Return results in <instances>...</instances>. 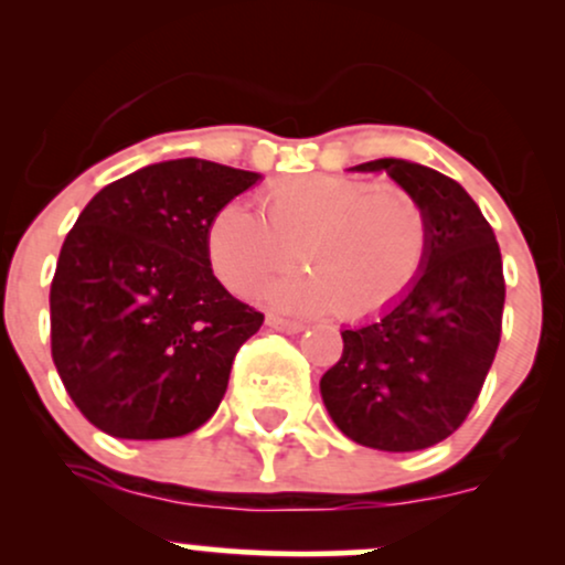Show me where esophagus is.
Listing matches in <instances>:
<instances>
[{"label": "esophagus", "mask_w": 565, "mask_h": 565, "mask_svg": "<svg viewBox=\"0 0 565 565\" xmlns=\"http://www.w3.org/2000/svg\"><path fill=\"white\" fill-rule=\"evenodd\" d=\"M270 329H276V332H287V334H297L302 332L305 323L302 321H291V319H284V316H276V313H268V319H265Z\"/></svg>", "instance_id": "1"}]
</instances>
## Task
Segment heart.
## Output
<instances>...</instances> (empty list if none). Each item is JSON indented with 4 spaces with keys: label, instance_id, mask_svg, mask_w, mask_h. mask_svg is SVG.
I'll return each instance as SVG.
<instances>
[{
    "label": "heart",
    "instance_id": "b5f03b06",
    "mask_svg": "<svg viewBox=\"0 0 565 565\" xmlns=\"http://www.w3.org/2000/svg\"><path fill=\"white\" fill-rule=\"evenodd\" d=\"M430 249L423 201L398 183L308 174L260 196V217L228 204L206 236L212 270L238 297L268 291L284 310H329L345 321L387 310L412 289Z\"/></svg>",
    "mask_w": 565,
    "mask_h": 565
}]
</instances>
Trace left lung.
I'll return each instance as SVG.
<instances>
[{"mask_svg": "<svg viewBox=\"0 0 565 565\" xmlns=\"http://www.w3.org/2000/svg\"><path fill=\"white\" fill-rule=\"evenodd\" d=\"M353 170H385L423 201L430 249L398 302L342 332V355L321 377V398L355 444L427 449L468 419L494 364L502 255L489 220L457 180L404 159H374Z\"/></svg>", "mask_w": 565, "mask_h": 565, "instance_id": "1", "label": "left lung"}]
</instances>
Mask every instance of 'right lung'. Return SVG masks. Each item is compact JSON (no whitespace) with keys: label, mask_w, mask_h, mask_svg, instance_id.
<instances>
[{"label":"right lung","mask_w":565,"mask_h":565,"mask_svg":"<svg viewBox=\"0 0 565 565\" xmlns=\"http://www.w3.org/2000/svg\"><path fill=\"white\" fill-rule=\"evenodd\" d=\"M257 180L204 159L159 161L95 193L68 231L50 287L53 361L108 436L178 438L217 412L265 316L217 281L206 236Z\"/></svg>","instance_id":"1"}]
</instances>
